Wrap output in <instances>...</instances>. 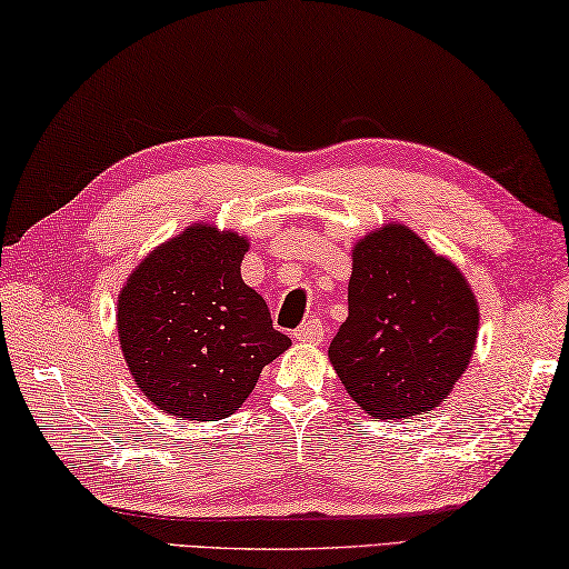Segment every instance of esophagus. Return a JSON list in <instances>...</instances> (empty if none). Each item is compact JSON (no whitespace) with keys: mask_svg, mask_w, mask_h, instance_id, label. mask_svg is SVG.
<instances>
[{"mask_svg":"<svg viewBox=\"0 0 569 569\" xmlns=\"http://www.w3.org/2000/svg\"><path fill=\"white\" fill-rule=\"evenodd\" d=\"M325 337V327L320 320H307L302 327L295 330V340L302 345H320Z\"/></svg>","mask_w":569,"mask_h":569,"instance_id":"1","label":"esophagus"}]
</instances>
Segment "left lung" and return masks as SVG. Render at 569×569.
Instances as JSON below:
<instances>
[{
	"mask_svg": "<svg viewBox=\"0 0 569 569\" xmlns=\"http://www.w3.org/2000/svg\"><path fill=\"white\" fill-rule=\"evenodd\" d=\"M350 315L330 345L347 395L375 420L440 407L472 360L480 307L452 259L400 222L352 247Z\"/></svg>",
	"mask_w": 569,
	"mask_h": 569,
	"instance_id": "8db88e82",
	"label": "left lung"
}]
</instances>
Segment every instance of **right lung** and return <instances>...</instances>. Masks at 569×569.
<instances>
[{
	"mask_svg": "<svg viewBox=\"0 0 569 569\" xmlns=\"http://www.w3.org/2000/svg\"><path fill=\"white\" fill-rule=\"evenodd\" d=\"M249 239L207 222L154 247L117 297V332L134 385L194 422L234 415L262 367L292 340L242 279Z\"/></svg>",
	"mask_w": 569,
	"mask_h": 569,
	"instance_id": "1",
	"label": "right lung"
}]
</instances>
